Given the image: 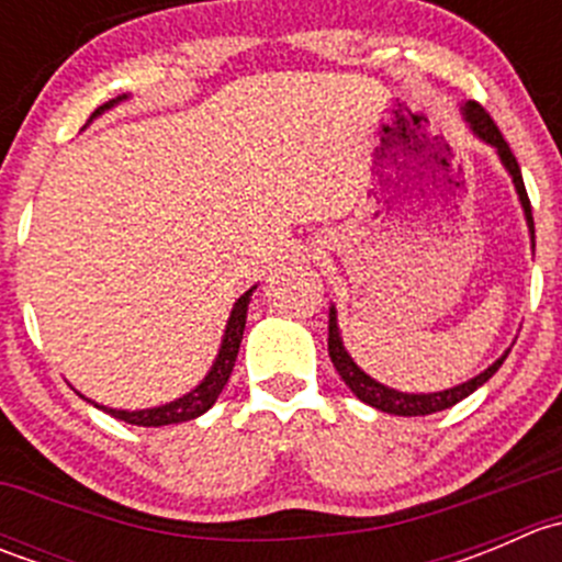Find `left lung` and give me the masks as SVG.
Instances as JSON below:
<instances>
[{
  "label": "left lung",
  "mask_w": 562,
  "mask_h": 562,
  "mask_svg": "<svg viewBox=\"0 0 562 562\" xmlns=\"http://www.w3.org/2000/svg\"><path fill=\"white\" fill-rule=\"evenodd\" d=\"M464 119H468L470 127H473V133L479 135V138H484L486 144L495 146L497 155H501V160H503V166H506L508 173H512L514 184H517V192H519V201H522V206H525V217H527V225H530V236H532V241H536V225H532L530 198H527L522 171H519V162H517V157H514L512 146L506 144V138H503V133L497 130V124L492 122L490 113H486L479 103L464 105ZM328 356H331V364L337 367V372H339V378L345 381V386L353 391L361 402H367V405L378 407V411H383V413H394V416H429V413L454 407L457 402L464 400V396H470L475 389L484 386V383L490 381L497 370H501V364L506 361L508 353L503 356V359H497L490 370H484L481 375H475L473 381L462 383V386L435 391V394H402V391H394V389L383 386V383L372 381L370 375H364V372L353 364V359L348 356V350L342 348V339H339V328H337V313L331 310V313H328Z\"/></svg>",
  "instance_id": "obj_1"
}]
</instances>
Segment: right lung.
<instances>
[{
    "label": "right lung",
    "mask_w": 562,
    "mask_h": 562,
    "mask_svg": "<svg viewBox=\"0 0 562 562\" xmlns=\"http://www.w3.org/2000/svg\"><path fill=\"white\" fill-rule=\"evenodd\" d=\"M119 100H122V98H119ZM113 103H116V100H111V103L100 105L98 111L92 113V116L103 113L105 108H111ZM249 296H252V291H247L245 296H241L239 302L234 304V313H231L228 328H225L223 348H220L217 361H214L212 372H209V375L203 378L201 386L192 389L190 394H184V396H181V400L168 402V405H160V407H149V411H133V413H130V411H113V407H103V411L111 413V416L119 418V422L135 424V427H166V424L190 422V418H198V416H201V413H206L209 407H212L214 402H217L220 391L225 389V383H228L231 372H234L236 356H239L241 337H245Z\"/></svg>",
    "instance_id": "1"
}]
</instances>
